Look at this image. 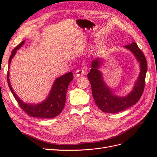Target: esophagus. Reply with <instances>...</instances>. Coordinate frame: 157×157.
Instances as JSON below:
<instances>
[{
	"mask_svg": "<svg viewBox=\"0 0 157 157\" xmlns=\"http://www.w3.org/2000/svg\"><path fill=\"white\" fill-rule=\"evenodd\" d=\"M84 73H85V69H79V70H77V72H76V76H77V77H81V76H82Z\"/></svg>",
	"mask_w": 157,
	"mask_h": 157,
	"instance_id": "obj_1",
	"label": "esophagus"
}]
</instances>
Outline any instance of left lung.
Masks as SVG:
<instances>
[{"label": "left lung", "instance_id": "left-lung-1", "mask_svg": "<svg viewBox=\"0 0 157 157\" xmlns=\"http://www.w3.org/2000/svg\"><path fill=\"white\" fill-rule=\"evenodd\" d=\"M124 48L132 52L140 63V67L139 76L130 93L124 96H118L112 88L108 86L104 80L102 72L99 70L103 62V59L101 58H97L92 61V68L88 74L94 101L98 107L104 113H116L125 110L135 105L140 100L144 92L147 69L145 57L135 42L125 46Z\"/></svg>", "mask_w": 157, "mask_h": 157}]
</instances>
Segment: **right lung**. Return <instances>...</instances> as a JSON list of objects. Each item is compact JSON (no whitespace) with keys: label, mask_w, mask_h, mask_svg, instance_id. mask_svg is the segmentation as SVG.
Here are the masks:
<instances>
[{"label":"right lung","mask_w":157,"mask_h":157,"mask_svg":"<svg viewBox=\"0 0 157 157\" xmlns=\"http://www.w3.org/2000/svg\"><path fill=\"white\" fill-rule=\"evenodd\" d=\"M25 40H23L12 52L8 60V70L7 80L9 88L13 97L17 101L19 105L29 116L36 118H52L59 115L63 111L65 106L66 94L70 82L73 79L72 72L66 73L56 78L52 84L48 96L42 101L39 103H28L23 101L13 91L10 81V66L12 59L15 56L17 50L21 48Z\"/></svg>","instance_id":"right-lung-1"}]
</instances>
